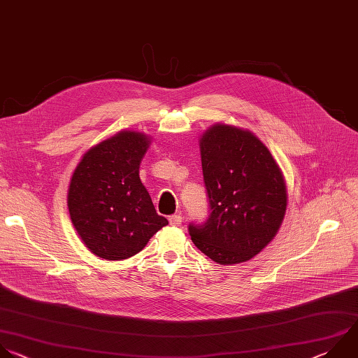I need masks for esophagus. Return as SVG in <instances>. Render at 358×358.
I'll list each match as a JSON object with an SVG mask.
<instances>
[{
    "label": "esophagus",
    "mask_w": 358,
    "mask_h": 358,
    "mask_svg": "<svg viewBox=\"0 0 358 358\" xmlns=\"http://www.w3.org/2000/svg\"><path fill=\"white\" fill-rule=\"evenodd\" d=\"M169 222L171 226H180L182 223V217L180 215H171L169 217Z\"/></svg>",
    "instance_id": "esophagus-1"
}]
</instances>
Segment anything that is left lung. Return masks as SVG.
Here are the masks:
<instances>
[{
	"mask_svg": "<svg viewBox=\"0 0 358 358\" xmlns=\"http://www.w3.org/2000/svg\"><path fill=\"white\" fill-rule=\"evenodd\" d=\"M210 215L189 224L194 245L210 260L233 266L252 260L275 237L287 210L284 174L250 131L215 124L199 139Z\"/></svg>",
	"mask_w": 358,
	"mask_h": 358,
	"instance_id": "1",
	"label": "left lung"
}]
</instances>
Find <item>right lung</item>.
<instances>
[{"mask_svg": "<svg viewBox=\"0 0 358 358\" xmlns=\"http://www.w3.org/2000/svg\"><path fill=\"white\" fill-rule=\"evenodd\" d=\"M152 143L143 132L121 131L87 150L70 178V219L85 248L102 260L119 262L145 249L169 224L139 177Z\"/></svg>", "mask_w": 358, "mask_h": 358, "instance_id": "obj_1", "label": "right lung"}]
</instances>
